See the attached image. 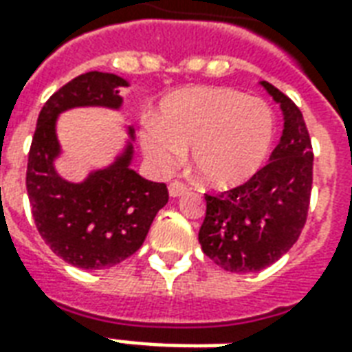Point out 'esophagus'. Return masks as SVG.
<instances>
[{"mask_svg": "<svg viewBox=\"0 0 352 352\" xmlns=\"http://www.w3.org/2000/svg\"><path fill=\"white\" fill-rule=\"evenodd\" d=\"M168 190H169V196H171V198H179V196L186 194V186L181 183H171L168 186Z\"/></svg>", "mask_w": 352, "mask_h": 352, "instance_id": "obj_1", "label": "esophagus"}]
</instances>
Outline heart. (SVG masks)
<instances>
[{
    "instance_id": "heart-1",
    "label": "heart",
    "mask_w": 352,
    "mask_h": 352,
    "mask_svg": "<svg viewBox=\"0 0 352 352\" xmlns=\"http://www.w3.org/2000/svg\"><path fill=\"white\" fill-rule=\"evenodd\" d=\"M275 116L260 98L224 87H186L164 96L156 120L141 130V148L166 173L188 151L190 168L211 188L247 183L272 151Z\"/></svg>"
}]
</instances>
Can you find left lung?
Masks as SVG:
<instances>
[{
	"instance_id": "left-lung-1",
	"label": "left lung",
	"mask_w": 352,
	"mask_h": 352,
	"mask_svg": "<svg viewBox=\"0 0 352 352\" xmlns=\"http://www.w3.org/2000/svg\"><path fill=\"white\" fill-rule=\"evenodd\" d=\"M260 87L283 115L279 145L247 183L206 196V221L198 234L201 251L232 273L260 272L290 251L309 209L313 151L302 111L267 80Z\"/></svg>"
}]
</instances>
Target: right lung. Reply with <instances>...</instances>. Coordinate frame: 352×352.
Masks as SVG:
<instances>
[{
    "label": "right lung",
    "mask_w": 352,
    "mask_h": 352,
    "mask_svg": "<svg viewBox=\"0 0 352 352\" xmlns=\"http://www.w3.org/2000/svg\"><path fill=\"white\" fill-rule=\"evenodd\" d=\"M124 87L130 82L103 72H88L64 85L43 105L28 156L26 188L37 230L56 256L80 270H105L131 256L168 204L166 184L153 183L131 168V126H126L115 158L90 169L80 181L65 179L56 168L64 156L58 139L60 115L82 107L118 113Z\"/></svg>",
    "instance_id": "right-lung-1"
}]
</instances>
